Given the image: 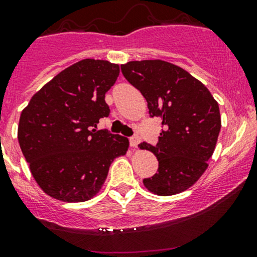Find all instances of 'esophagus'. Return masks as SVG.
I'll return each instance as SVG.
<instances>
[{"mask_svg": "<svg viewBox=\"0 0 257 257\" xmlns=\"http://www.w3.org/2000/svg\"><path fill=\"white\" fill-rule=\"evenodd\" d=\"M140 142H141V140L139 136H134L130 139V145H131V147H134V148H136L137 146L140 145Z\"/></svg>", "mask_w": 257, "mask_h": 257, "instance_id": "1", "label": "esophagus"}]
</instances>
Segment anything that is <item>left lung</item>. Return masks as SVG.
<instances>
[{
  "instance_id": "1",
  "label": "left lung",
  "mask_w": 257,
  "mask_h": 257,
  "mask_svg": "<svg viewBox=\"0 0 257 257\" xmlns=\"http://www.w3.org/2000/svg\"><path fill=\"white\" fill-rule=\"evenodd\" d=\"M121 72L145 96L151 116L162 120L157 146L141 143L159 163L158 173L143 184L159 196L180 194L208 167L222 125L218 103L205 84L170 62L130 61Z\"/></svg>"
}]
</instances>
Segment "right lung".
<instances>
[{"instance_id":"obj_1","label":"right lung","mask_w":257,"mask_h":257,"mask_svg":"<svg viewBox=\"0 0 257 257\" xmlns=\"http://www.w3.org/2000/svg\"><path fill=\"white\" fill-rule=\"evenodd\" d=\"M118 73L116 63L82 60L48 82L22 111V153L37 184L51 197L90 200L100 191L110 164L127 152L126 137L96 130L110 112L105 93Z\"/></svg>"}]
</instances>
